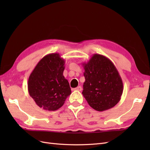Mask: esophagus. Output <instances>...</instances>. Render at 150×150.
Listing matches in <instances>:
<instances>
[{"label":"esophagus","instance_id":"obj_1","mask_svg":"<svg viewBox=\"0 0 150 150\" xmlns=\"http://www.w3.org/2000/svg\"><path fill=\"white\" fill-rule=\"evenodd\" d=\"M74 90H75V91H81V90H82V88H81V86H78V87H77V88H74Z\"/></svg>","mask_w":150,"mask_h":150}]
</instances>
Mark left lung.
I'll use <instances>...</instances> for the list:
<instances>
[{
    "label": "left lung",
    "instance_id": "obj_1",
    "mask_svg": "<svg viewBox=\"0 0 150 150\" xmlns=\"http://www.w3.org/2000/svg\"><path fill=\"white\" fill-rule=\"evenodd\" d=\"M83 66L85 81L82 94L89 105L98 111L116 105L123 91V84L112 62L106 56L94 54Z\"/></svg>",
    "mask_w": 150,
    "mask_h": 150
}]
</instances>
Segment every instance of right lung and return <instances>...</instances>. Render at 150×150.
<instances>
[{
	"mask_svg": "<svg viewBox=\"0 0 150 150\" xmlns=\"http://www.w3.org/2000/svg\"><path fill=\"white\" fill-rule=\"evenodd\" d=\"M64 65L59 54H49L39 61L29 77V95L44 110L59 109L71 94L69 82L63 76Z\"/></svg>",
	"mask_w": 150,
	"mask_h": 150,
	"instance_id": "add662e5",
	"label": "right lung"
}]
</instances>
